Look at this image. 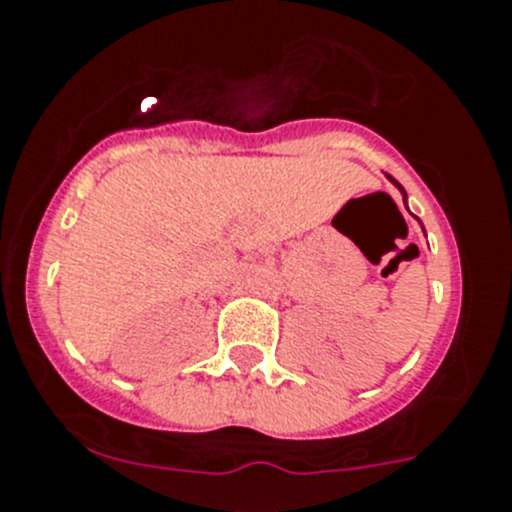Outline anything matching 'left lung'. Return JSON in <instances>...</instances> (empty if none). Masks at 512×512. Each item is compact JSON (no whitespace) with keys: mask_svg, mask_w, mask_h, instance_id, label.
<instances>
[{"mask_svg":"<svg viewBox=\"0 0 512 512\" xmlns=\"http://www.w3.org/2000/svg\"><path fill=\"white\" fill-rule=\"evenodd\" d=\"M385 177H388V180H390V182H393V185H395V187H398V190H400V195H403V200H405V202H408V192H405V187H403V185H400V182H398V180H395V177H390V175H385ZM415 220H418V217H415ZM418 222H420V220H418ZM420 227H423V222H420ZM423 232H425V227H423Z\"/></svg>","mask_w":512,"mask_h":512,"instance_id":"obj_1","label":"left lung"}]
</instances>
